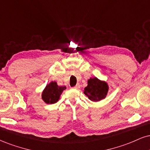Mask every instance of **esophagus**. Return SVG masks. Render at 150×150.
I'll use <instances>...</instances> for the list:
<instances>
[{
  "instance_id": "1",
  "label": "esophagus",
  "mask_w": 150,
  "mask_h": 150,
  "mask_svg": "<svg viewBox=\"0 0 150 150\" xmlns=\"http://www.w3.org/2000/svg\"><path fill=\"white\" fill-rule=\"evenodd\" d=\"M80 84H77L75 86H74L73 88H74V89H80Z\"/></svg>"
}]
</instances>
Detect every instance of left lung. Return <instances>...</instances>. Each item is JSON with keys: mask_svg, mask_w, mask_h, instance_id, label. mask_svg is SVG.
Instances as JSON below:
<instances>
[{"mask_svg": "<svg viewBox=\"0 0 150 150\" xmlns=\"http://www.w3.org/2000/svg\"><path fill=\"white\" fill-rule=\"evenodd\" d=\"M108 91L107 83L99 80L98 78H90L88 85L85 87L84 93L92 101H99L106 97Z\"/></svg>", "mask_w": 150, "mask_h": 150, "instance_id": "1", "label": "left lung"}]
</instances>
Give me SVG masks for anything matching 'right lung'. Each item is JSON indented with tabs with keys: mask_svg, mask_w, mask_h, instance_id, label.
<instances>
[{
	"mask_svg": "<svg viewBox=\"0 0 150 150\" xmlns=\"http://www.w3.org/2000/svg\"><path fill=\"white\" fill-rule=\"evenodd\" d=\"M66 89V87L65 86H58L56 82H50L43 91L42 100L47 104L55 103L59 100L61 94Z\"/></svg>",
	"mask_w": 150,
	"mask_h": 150,
	"instance_id": "right-lung-1",
	"label": "right lung"
}]
</instances>
